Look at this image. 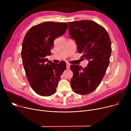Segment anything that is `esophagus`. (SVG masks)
Segmentation results:
<instances>
[{
	"instance_id": "1",
	"label": "esophagus",
	"mask_w": 131,
	"mask_h": 131,
	"mask_svg": "<svg viewBox=\"0 0 131 131\" xmlns=\"http://www.w3.org/2000/svg\"><path fill=\"white\" fill-rule=\"evenodd\" d=\"M70 65H71V64L70 63H67L66 64V67H67V68H69L70 67Z\"/></svg>"
}]
</instances>
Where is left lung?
Masks as SVG:
<instances>
[{
  "label": "left lung",
  "instance_id": "left-lung-1",
  "mask_svg": "<svg viewBox=\"0 0 131 131\" xmlns=\"http://www.w3.org/2000/svg\"><path fill=\"white\" fill-rule=\"evenodd\" d=\"M71 37L77 45L81 57L89 60L86 67L71 65L73 76L70 81L74 91L79 94L90 93L99 86L109 64L112 44L104 27L90 20L68 22Z\"/></svg>",
  "mask_w": 131,
  "mask_h": 131
}]
</instances>
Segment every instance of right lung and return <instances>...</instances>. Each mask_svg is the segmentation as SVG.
Wrapping results in <instances>:
<instances>
[{
	"label": "right lung",
	"mask_w": 131,
	"mask_h": 131,
	"mask_svg": "<svg viewBox=\"0 0 131 131\" xmlns=\"http://www.w3.org/2000/svg\"><path fill=\"white\" fill-rule=\"evenodd\" d=\"M67 27L66 23L46 22L31 27L24 37L21 54L25 74L39 95L47 97L56 92L60 75L66 69L65 61L55 64L46 57L51 55L54 40L64 34Z\"/></svg>",
	"instance_id": "add662e5"
}]
</instances>
